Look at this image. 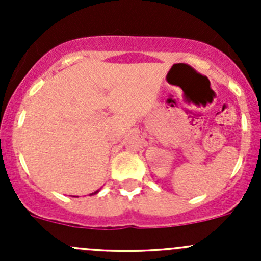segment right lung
I'll return each instance as SVG.
<instances>
[{
	"instance_id": "right-lung-1",
	"label": "right lung",
	"mask_w": 261,
	"mask_h": 261,
	"mask_svg": "<svg viewBox=\"0 0 261 261\" xmlns=\"http://www.w3.org/2000/svg\"><path fill=\"white\" fill-rule=\"evenodd\" d=\"M98 192H99V189H98V191H96V192H94V193H91V194H89V196H92V194H96V193H98Z\"/></svg>"
}]
</instances>
